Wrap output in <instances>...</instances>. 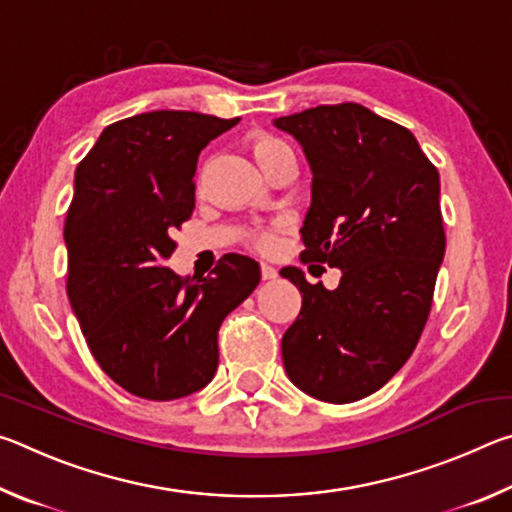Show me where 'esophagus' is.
Listing matches in <instances>:
<instances>
[{
  "label": "esophagus",
  "mask_w": 512,
  "mask_h": 512,
  "mask_svg": "<svg viewBox=\"0 0 512 512\" xmlns=\"http://www.w3.org/2000/svg\"><path fill=\"white\" fill-rule=\"evenodd\" d=\"M262 277H264V280H275V277H277V268L271 266V264L262 262Z\"/></svg>",
  "instance_id": "34e87169"
}]
</instances>
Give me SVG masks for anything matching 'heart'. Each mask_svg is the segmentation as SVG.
I'll list each match as a JSON object with an SVG mask.
<instances>
[{
	"instance_id": "obj_1",
	"label": "heart",
	"mask_w": 512,
	"mask_h": 512,
	"mask_svg": "<svg viewBox=\"0 0 512 512\" xmlns=\"http://www.w3.org/2000/svg\"><path fill=\"white\" fill-rule=\"evenodd\" d=\"M250 149H253L257 164H262L264 160L271 158V155L280 153V151H287L289 144L282 142L280 137H275V135L257 133V135H253V140H250ZM282 228H284V221H273L271 225H266V228L257 230L255 237H253L255 246L259 250H273L277 246V239H280Z\"/></svg>"
}]
</instances>
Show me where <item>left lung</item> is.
I'll use <instances>...</instances> for the list:
<instances>
[{"label":"left lung","mask_w":512,"mask_h":512,"mask_svg":"<svg viewBox=\"0 0 512 512\" xmlns=\"http://www.w3.org/2000/svg\"><path fill=\"white\" fill-rule=\"evenodd\" d=\"M275 126L302 144L314 173L300 259L341 268L334 291L300 268L280 271L302 293L282 336L284 368L316 400L357 402L404 366L427 325L445 257L438 169L409 128L359 103Z\"/></svg>","instance_id":"8db88e82"}]
</instances>
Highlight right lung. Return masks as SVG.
I'll list each match as a JSON object with an SVG mask.
<instances>
[{
    "mask_svg": "<svg viewBox=\"0 0 512 512\" xmlns=\"http://www.w3.org/2000/svg\"><path fill=\"white\" fill-rule=\"evenodd\" d=\"M237 121L142 112L110 124L76 167L67 296L101 370L144 400H178L214 377L223 318L259 284L244 255H225L207 277L167 266L194 212L198 155Z\"/></svg>",
    "mask_w": 512,
    "mask_h": 512,
    "instance_id": "add662e5",
    "label": "right lung"
}]
</instances>
